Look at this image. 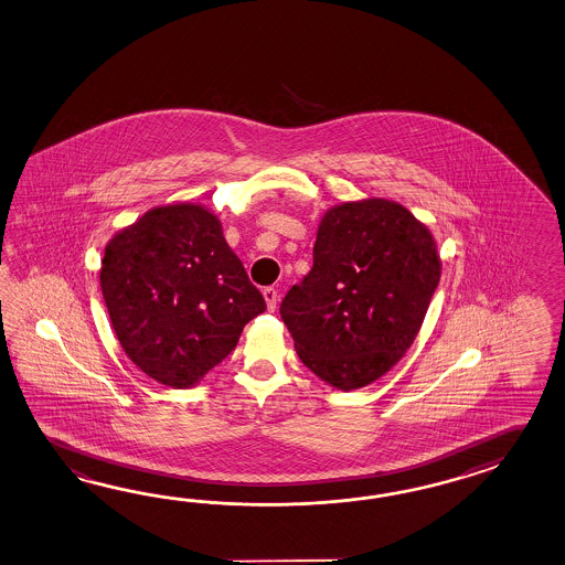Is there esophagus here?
Here are the masks:
<instances>
[{
	"instance_id": "esophagus-1",
	"label": "esophagus",
	"mask_w": 565,
	"mask_h": 565,
	"mask_svg": "<svg viewBox=\"0 0 565 565\" xmlns=\"http://www.w3.org/2000/svg\"><path fill=\"white\" fill-rule=\"evenodd\" d=\"M262 295L266 299L268 311H275L276 305H278V290L275 287H266V289L262 290Z\"/></svg>"
}]
</instances>
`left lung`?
Listing matches in <instances>:
<instances>
[{"label":"left lung","mask_w":565,"mask_h":565,"mask_svg":"<svg viewBox=\"0 0 565 565\" xmlns=\"http://www.w3.org/2000/svg\"><path fill=\"white\" fill-rule=\"evenodd\" d=\"M440 280L426 225L402 204L369 199L330 209L313 268L280 303L305 366L338 390H361L412 347Z\"/></svg>","instance_id":"left-lung-1"}]
</instances>
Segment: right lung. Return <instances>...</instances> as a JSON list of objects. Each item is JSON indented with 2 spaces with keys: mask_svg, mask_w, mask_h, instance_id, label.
<instances>
[{
  "mask_svg": "<svg viewBox=\"0 0 565 565\" xmlns=\"http://www.w3.org/2000/svg\"><path fill=\"white\" fill-rule=\"evenodd\" d=\"M100 287L116 338L147 376L192 387L266 311L218 218L199 204L151 209L116 233Z\"/></svg>",
  "mask_w": 565,
  "mask_h": 565,
  "instance_id": "right-lung-1",
  "label": "right lung"
}]
</instances>
